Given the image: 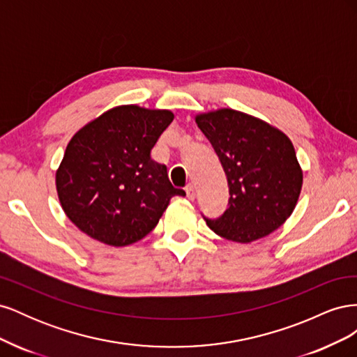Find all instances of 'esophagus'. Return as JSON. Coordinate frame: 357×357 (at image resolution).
Returning a JSON list of instances; mask_svg holds the SVG:
<instances>
[{"instance_id": "obj_1", "label": "esophagus", "mask_w": 357, "mask_h": 357, "mask_svg": "<svg viewBox=\"0 0 357 357\" xmlns=\"http://www.w3.org/2000/svg\"><path fill=\"white\" fill-rule=\"evenodd\" d=\"M186 193H188L189 199H193L197 197V188H195V185H193V183H189V185L186 186Z\"/></svg>"}]
</instances>
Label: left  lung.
Listing matches in <instances>:
<instances>
[{
    "label": "left lung",
    "mask_w": 357,
    "mask_h": 357,
    "mask_svg": "<svg viewBox=\"0 0 357 357\" xmlns=\"http://www.w3.org/2000/svg\"><path fill=\"white\" fill-rule=\"evenodd\" d=\"M229 186L228 208L208 228L226 240L252 243L282 226L295 210L302 169L294 144L269 123L231 109L197 116Z\"/></svg>",
    "instance_id": "left-lung-1"
}]
</instances>
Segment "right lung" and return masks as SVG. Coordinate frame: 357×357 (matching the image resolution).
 Returning a JSON list of instances; mask_svg holds the SVG:
<instances>
[{
	"instance_id": "obj_1",
	"label": "right lung",
	"mask_w": 357,
	"mask_h": 357,
	"mask_svg": "<svg viewBox=\"0 0 357 357\" xmlns=\"http://www.w3.org/2000/svg\"><path fill=\"white\" fill-rule=\"evenodd\" d=\"M169 110L121 105L74 134L56 171L67 218L91 238L123 247L158 225L169 199L185 197L171 185L153 146L172 122Z\"/></svg>"
}]
</instances>
